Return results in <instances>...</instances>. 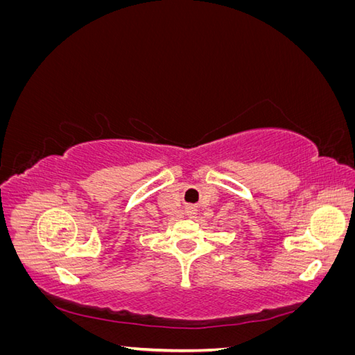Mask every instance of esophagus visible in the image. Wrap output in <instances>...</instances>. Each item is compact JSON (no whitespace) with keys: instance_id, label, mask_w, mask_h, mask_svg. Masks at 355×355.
Here are the masks:
<instances>
[{"instance_id":"34e87169","label":"esophagus","mask_w":355,"mask_h":355,"mask_svg":"<svg viewBox=\"0 0 355 355\" xmlns=\"http://www.w3.org/2000/svg\"><path fill=\"white\" fill-rule=\"evenodd\" d=\"M189 213H191V214H194V213H196V210H194V209H189Z\"/></svg>"}]
</instances>
